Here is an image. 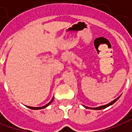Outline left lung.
Wrapping results in <instances>:
<instances>
[{"label": "left lung", "instance_id": "obj_1", "mask_svg": "<svg viewBox=\"0 0 132 132\" xmlns=\"http://www.w3.org/2000/svg\"><path fill=\"white\" fill-rule=\"evenodd\" d=\"M120 96H118V97L117 98H116L115 100H113L112 102H110L109 104H105V105H102V106H99V107H86V106H85V105H83V107H85V108H88V109H91V110H103V109H105V108H107V107H108L109 106H110V105H112V104H113L114 103L116 102V101L120 98Z\"/></svg>", "mask_w": 132, "mask_h": 132}]
</instances>
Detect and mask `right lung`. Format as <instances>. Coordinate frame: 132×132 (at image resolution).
I'll return each mask as SVG.
<instances>
[{"mask_svg":"<svg viewBox=\"0 0 132 132\" xmlns=\"http://www.w3.org/2000/svg\"><path fill=\"white\" fill-rule=\"evenodd\" d=\"M53 99H54V97H52V98L51 99V101L50 102L47 104L46 105H44V106H42V107H30V106H27V107H28L30 109H31V110H42V109H44V108H45V107H48L51 103L52 102V101H53Z\"/></svg>","mask_w":132,"mask_h":132,"instance_id":"1","label":"right lung"}]
</instances>
